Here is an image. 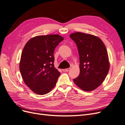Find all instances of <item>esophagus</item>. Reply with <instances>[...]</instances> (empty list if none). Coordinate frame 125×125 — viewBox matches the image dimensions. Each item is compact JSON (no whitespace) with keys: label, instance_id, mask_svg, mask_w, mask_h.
Listing matches in <instances>:
<instances>
[{"label":"esophagus","instance_id":"34e87169","mask_svg":"<svg viewBox=\"0 0 125 125\" xmlns=\"http://www.w3.org/2000/svg\"><path fill=\"white\" fill-rule=\"evenodd\" d=\"M70 70V68H67V69H62L63 71H64V72H68V71H69Z\"/></svg>","mask_w":125,"mask_h":125}]
</instances>
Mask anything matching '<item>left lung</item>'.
Here are the masks:
<instances>
[{
	"label": "left lung",
	"mask_w": 125,
	"mask_h": 125,
	"mask_svg": "<svg viewBox=\"0 0 125 125\" xmlns=\"http://www.w3.org/2000/svg\"><path fill=\"white\" fill-rule=\"evenodd\" d=\"M69 36L76 44L80 57V74L73 81L81 89L91 91L103 83L108 73L106 48L99 37L90 34L79 32Z\"/></svg>",
	"instance_id": "1"
}]
</instances>
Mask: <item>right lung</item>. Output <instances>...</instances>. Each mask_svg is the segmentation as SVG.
I'll return each instance as SVG.
<instances>
[{"instance_id":"right-lung-1","label":"right lung","mask_w":125,"mask_h":125,"mask_svg":"<svg viewBox=\"0 0 125 125\" xmlns=\"http://www.w3.org/2000/svg\"><path fill=\"white\" fill-rule=\"evenodd\" d=\"M63 38L58 34L39 35L30 39L22 52L20 71L33 92L44 95L54 88L60 73L54 67V52Z\"/></svg>"}]
</instances>
